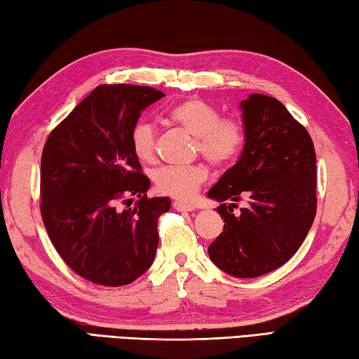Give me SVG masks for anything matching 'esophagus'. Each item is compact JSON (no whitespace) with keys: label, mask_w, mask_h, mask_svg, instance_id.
<instances>
[{"label":"esophagus","mask_w":359,"mask_h":359,"mask_svg":"<svg viewBox=\"0 0 359 359\" xmlns=\"http://www.w3.org/2000/svg\"><path fill=\"white\" fill-rule=\"evenodd\" d=\"M172 208L177 210V212H193L194 205L193 203H187V202H180V201H174L172 202Z\"/></svg>","instance_id":"obj_1"}]
</instances>
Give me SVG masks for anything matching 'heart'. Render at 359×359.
Wrapping results in <instances>:
<instances>
[{"mask_svg": "<svg viewBox=\"0 0 359 359\" xmlns=\"http://www.w3.org/2000/svg\"><path fill=\"white\" fill-rule=\"evenodd\" d=\"M166 119L194 135L196 152L213 166L231 163L243 149L244 129L241 123L235 118H221L215 105L199 97H188L174 104L166 111ZM130 146L138 160L146 163L152 161L157 147L156 126L140 119L132 128ZM207 175L208 172L202 165H166L154 172V185L161 194L188 201L198 193Z\"/></svg>", "mask_w": 359, "mask_h": 359, "instance_id": "heart-1", "label": "heart"}]
</instances>
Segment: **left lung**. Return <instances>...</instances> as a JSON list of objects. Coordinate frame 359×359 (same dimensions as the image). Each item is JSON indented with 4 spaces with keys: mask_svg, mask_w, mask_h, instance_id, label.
<instances>
[{
    "mask_svg": "<svg viewBox=\"0 0 359 359\" xmlns=\"http://www.w3.org/2000/svg\"><path fill=\"white\" fill-rule=\"evenodd\" d=\"M244 149L208 191L221 205L224 231L208 245L221 271L254 278L285 264L310 231L316 198V152L310 133L276 97L252 93L241 102ZM248 198L235 217L223 203Z\"/></svg>",
    "mask_w": 359,
    "mask_h": 359,
    "instance_id": "left-lung-1",
    "label": "left lung"
}]
</instances>
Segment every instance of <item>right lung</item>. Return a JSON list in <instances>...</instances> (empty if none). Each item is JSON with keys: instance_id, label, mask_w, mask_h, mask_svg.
Wrapping results in <instances>:
<instances>
[{"instance_id": "obj_1", "label": "right lung", "mask_w": 359, "mask_h": 359, "mask_svg": "<svg viewBox=\"0 0 359 359\" xmlns=\"http://www.w3.org/2000/svg\"><path fill=\"white\" fill-rule=\"evenodd\" d=\"M165 95L152 87L100 86L79 102L45 143L40 212L55 250L77 276L123 286L151 268L157 222L170 198H147L151 182L132 151L142 110ZM135 195L133 209L117 203Z\"/></svg>"}]
</instances>
